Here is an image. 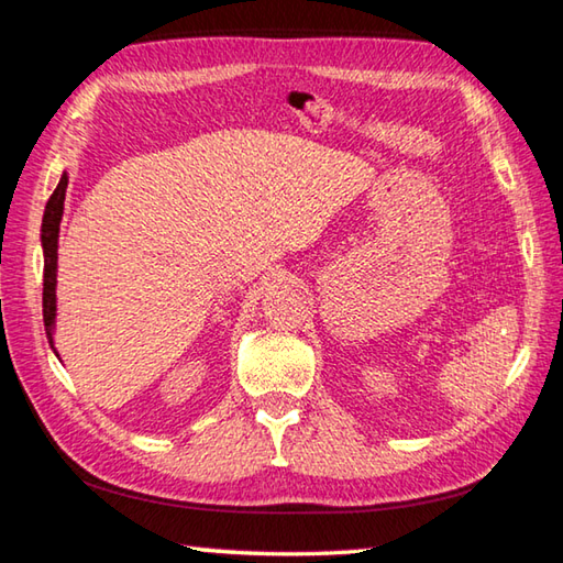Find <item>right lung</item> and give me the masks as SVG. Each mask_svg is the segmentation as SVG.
Instances as JSON below:
<instances>
[{"label":"right lung","instance_id":"add662e5","mask_svg":"<svg viewBox=\"0 0 563 563\" xmlns=\"http://www.w3.org/2000/svg\"><path fill=\"white\" fill-rule=\"evenodd\" d=\"M68 177L64 175L58 187L46 203L44 221H41V246H44V327L51 346H54V322H56V261H58V227L64 217Z\"/></svg>","mask_w":563,"mask_h":563}]
</instances>
